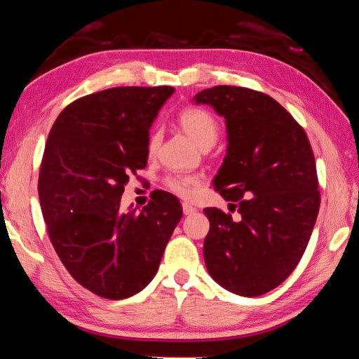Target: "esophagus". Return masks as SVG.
Segmentation results:
<instances>
[{"label": "esophagus", "mask_w": 359, "mask_h": 359, "mask_svg": "<svg viewBox=\"0 0 359 359\" xmlns=\"http://www.w3.org/2000/svg\"><path fill=\"white\" fill-rule=\"evenodd\" d=\"M182 209H184V214L185 215H191V214H194V212H196V208H193V205L187 204V203H184V205H182Z\"/></svg>", "instance_id": "34e87169"}]
</instances>
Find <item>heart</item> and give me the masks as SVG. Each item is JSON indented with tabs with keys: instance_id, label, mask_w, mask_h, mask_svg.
I'll list each match as a JSON object with an SVG mask.
<instances>
[{
	"instance_id": "heart-1",
	"label": "heart",
	"mask_w": 359,
	"mask_h": 359,
	"mask_svg": "<svg viewBox=\"0 0 359 359\" xmlns=\"http://www.w3.org/2000/svg\"><path fill=\"white\" fill-rule=\"evenodd\" d=\"M179 123L185 135L199 147H212L218 136V125L212 115L204 109L190 107L180 114ZM160 136L158 133H151L149 139V151H155ZM166 185L171 191L182 198H190L194 188L199 185V179L194 175H171L166 179Z\"/></svg>"
}]
</instances>
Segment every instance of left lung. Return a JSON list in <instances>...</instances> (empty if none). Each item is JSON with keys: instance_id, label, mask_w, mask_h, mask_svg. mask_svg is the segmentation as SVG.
Returning a JSON list of instances; mask_svg holds the SVG:
<instances>
[{"instance_id": "1", "label": "left lung", "mask_w": 359, "mask_h": 359, "mask_svg": "<svg viewBox=\"0 0 359 359\" xmlns=\"http://www.w3.org/2000/svg\"><path fill=\"white\" fill-rule=\"evenodd\" d=\"M224 118L226 156L214 187L239 220L204 209L210 229L204 261L210 277L239 296L278 287L299 263L320 209L317 168L297 121L264 93L217 85L193 96Z\"/></svg>"}]
</instances>
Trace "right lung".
Listing matches in <instances>:
<instances>
[{"mask_svg": "<svg viewBox=\"0 0 359 359\" xmlns=\"http://www.w3.org/2000/svg\"><path fill=\"white\" fill-rule=\"evenodd\" d=\"M172 87H115L63 109L48 133L39 203L48 238L83 288L106 299L139 293L155 277L182 218L171 193L123 212L131 172L144 169L149 130Z\"/></svg>", "mask_w": 359, "mask_h": 359, "instance_id": "right-lung-1", "label": "right lung"}]
</instances>
